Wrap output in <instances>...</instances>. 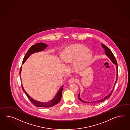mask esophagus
<instances>
[{"instance_id":"1","label":"esophagus","mask_w":130,"mask_h":130,"mask_svg":"<svg viewBox=\"0 0 130 130\" xmlns=\"http://www.w3.org/2000/svg\"><path fill=\"white\" fill-rule=\"evenodd\" d=\"M69 83H73L75 82H76V79L75 78H73V77H72V78H71L69 80Z\"/></svg>"}]
</instances>
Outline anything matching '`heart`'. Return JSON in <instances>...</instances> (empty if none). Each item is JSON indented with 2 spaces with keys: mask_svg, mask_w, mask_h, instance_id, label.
<instances>
[{
  "mask_svg": "<svg viewBox=\"0 0 130 130\" xmlns=\"http://www.w3.org/2000/svg\"><path fill=\"white\" fill-rule=\"evenodd\" d=\"M92 53L89 49L83 45L75 44L70 46L64 52L62 59L66 63L76 60V67L83 69L88 65Z\"/></svg>",
  "mask_w": 130,
  "mask_h": 130,
  "instance_id": "obj_1",
  "label": "heart"
}]
</instances>
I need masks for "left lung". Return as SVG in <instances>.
<instances>
[{
  "label": "left lung",
  "mask_w": 130,
  "mask_h": 130,
  "mask_svg": "<svg viewBox=\"0 0 130 130\" xmlns=\"http://www.w3.org/2000/svg\"><path fill=\"white\" fill-rule=\"evenodd\" d=\"M102 47H103L104 48L105 51V53H106V54L108 56V57H109V58H110V59L111 60V61H112V62L114 64H115V65L117 66H116V68H117V79H116V82H115V85H114V87H113V88L112 89V91H111V92L109 93V94L107 95V96H106V97H105L104 98L102 99L101 100H100L97 101H92V102H87V101H83L80 98V94H79L77 96H78V99H79V100H80V101H82V102H85V103H93V102H102V101H104L105 100H107V99L108 98H109V97H110V96H111V94H112V92H113V90H114L115 86V85H116V83L117 82V78H118V66H117V60H116V59L115 57L114 56V54H113L112 53V52H111V50H110V49H109L107 46H106L104 44H102Z\"/></svg>",
  "instance_id": "1"
}]
</instances>
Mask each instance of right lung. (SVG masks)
Returning <instances> with one entry per match:
<instances>
[{
	"mask_svg": "<svg viewBox=\"0 0 130 130\" xmlns=\"http://www.w3.org/2000/svg\"><path fill=\"white\" fill-rule=\"evenodd\" d=\"M46 47H47V45L44 44V43H37V44H34V45H33L32 46H31V47L29 49V50L28 51V52H27V53L26 54L25 56L23 58V61H22V64H23V63L26 60L28 59V58L31 54L34 53H36V52H38L39 51H43V50L45 49L46 48ZM21 70H22V67H21V69L20 70V73L21 72ZM63 87V86H61L60 87V88L59 89V90L58 91L56 95H55V97L52 101H50L47 102H39V101H35L34 99L30 98V97L27 93V92L24 90V89L23 87L22 84V90L26 94L28 98L29 99L30 101L32 103H33V104L35 105L36 106H37V107H43V108L51 107H53L54 105L58 104L60 101L61 98Z\"/></svg>",
	"mask_w": 130,
	"mask_h": 130,
	"instance_id": "1",
	"label": "right lung"
}]
</instances>
